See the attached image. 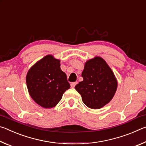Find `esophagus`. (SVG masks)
Instances as JSON below:
<instances>
[{
    "label": "esophagus",
    "instance_id": "esophagus-1",
    "mask_svg": "<svg viewBox=\"0 0 146 146\" xmlns=\"http://www.w3.org/2000/svg\"><path fill=\"white\" fill-rule=\"evenodd\" d=\"M76 83L77 82H72V83H71V88H75V86H76Z\"/></svg>",
    "mask_w": 146,
    "mask_h": 146
}]
</instances>
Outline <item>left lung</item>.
Returning <instances> with one entry per match:
<instances>
[{"label":"left lung","mask_w":146,"mask_h":146,"mask_svg":"<svg viewBox=\"0 0 146 146\" xmlns=\"http://www.w3.org/2000/svg\"><path fill=\"white\" fill-rule=\"evenodd\" d=\"M83 81L75 86L83 102L91 109H100L112 99L117 88L114 73L103 58L96 56L86 62Z\"/></svg>","instance_id":"left-lung-1"}]
</instances>
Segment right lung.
I'll use <instances>...</instances> for the list:
<instances>
[{
    "label": "right lung",
    "instance_id": "1",
    "mask_svg": "<svg viewBox=\"0 0 146 146\" xmlns=\"http://www.w3.org/2000/svg\"><path fill=\"white\" fill-rule=\"evenodd\" d=\"M26 84L31 98L44 108L55 107L70 88L60 60L51 55L44 56L32 66L27 74Z\"/></svg>",
    "mask_w": 146,
    "mask_h": 146
}]
</instances>
